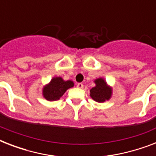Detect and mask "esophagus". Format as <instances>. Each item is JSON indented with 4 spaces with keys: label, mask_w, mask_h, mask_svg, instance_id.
Listing matches in <instances>:
<instances>
[{
    "label": "esophagus",
    "mask_w": 156,
    "mask_h": 156,
    "mask_svg": "<svg viewBox=\"0 0 156 156\" xmlns=\"http://www.w3.org/2000/svg\"><path fill=\"white\" fill-rule=\"evenodd\" d=\"M77 87L78 88H80V89H82V88L83 87V83H78V84H77Z\"/></svg>",
    "instance_id": "obj_1"
}]
</instances>
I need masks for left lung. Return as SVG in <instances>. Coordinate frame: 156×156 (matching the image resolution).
<instances>
[{
  "label": "left lung",
  "instance_id": "8db88e82",
  "mask_svg": "<svg viewBox=\"0 0 156 156\" xmlns=\"http://www.w3.org/2000/svg\"><path fill=\"white\" fill-rule=\"evenodd\" d=\"M95 86L90 90V96L92 100L98 103H104L111 99L112 95V88L108 85L104 78L95 79Z\"/></svg>",
  "mask_w": 156,
  "mask_h": 156
}]
</instances>
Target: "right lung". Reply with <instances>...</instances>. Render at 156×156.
Segmentation results:
<instances>
[{
    "mask_svg": "<svg viewBox=\"0 0 156 156\" xmlns=\"http://www.w3.org/2000/svg\"><path fill=\"white\" fill-rule=\"evenodd\" d=\"M74 83L73 81H65L61 77H54L43 87V96L48 101L59 100L65 94L69 88L73 87Z\"/></svg>",
    "mask_w": 156,
    "mask_h": 156,
    "instance_id": "right-lung-1",
    "label": "right lung"
}]
</instances>
